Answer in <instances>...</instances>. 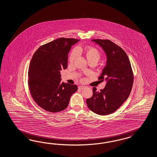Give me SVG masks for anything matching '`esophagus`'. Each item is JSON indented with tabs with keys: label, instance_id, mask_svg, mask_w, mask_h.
<instances>
[{
	"label": "esophagus",
	"instance_id": "34e87169",
	"mask_svg": "<svg viewBox=\"0 0 157 157\" xmlns=\"http://www.w3.org/2000/svg\"><path fill=\"white\" fill-rule=\"evenodd\" d=\"M84 88H85V86H79V89H81V90L83 89Z\"/></svg>",
	"mask_w": 157,
	"mask_h": 157
}]
</instances>
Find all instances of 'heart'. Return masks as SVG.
Segmentation results:
<instances>
[{
  "label": "heart",
  "instance_id": "obj_1",
  "mask_svg": "<svg viewBox=\"0 0 157 157\" xmlns=\"http://www.w3.org/2000/svg\"><path fill=\"white\" fill-rule=\"evenodd\" d=\"M82 52L85 55L86 57L89 62H93L97 63L99 61L101 56V53L95 48L91 46H87L82 50ZM78 55V52L76 49L72 51L70 53L68 60L70 62H72L76 59Z\"/></svg>",
  "mask_w": 157,
  "mask_h": 157
}]
</instances>
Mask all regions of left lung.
Instances as JSON below:
<instances>
[{"mask_svg":"<svg viewBox=\"0 0 157 157\" xmlns=\"http://www.w3.org/2000/svg\"><path fill=\"white\" fill-rule=\"evenodd\" d=\"M92 41L102 48L106 55V65L98 80L106 81L104 89L93 88V96L86 100L89 109L96 114H111L127 100L132 90L133 74L128 57L123 49L109 40Z\"/></svg>","mask_w":157,"mask_h":157,"instance_id":"left-lung-1","label":"left lung"}]
</instances>
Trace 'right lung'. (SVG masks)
I'll use <instances>...</instances> for the list:
<instances>
[{
	"label": "right lung",
	"instance_id": "obj_1",
	"mask_svg": "<svg viewBox=\"0 0 157 157\" xmlns=\"http://www.w3.org/2000/svg\"><path fill=\"white\" fill-rule=\"evenodd\" d=\"M79 40L60 38L41 46L34 53L28 70V85L36 103L43 109L58 112L66 109L76 85L62 82L60 71L67 67L68 53Z\"/></svg>",
	"mask_w": 157,
	"mask_h": 157
}]
</instances>
